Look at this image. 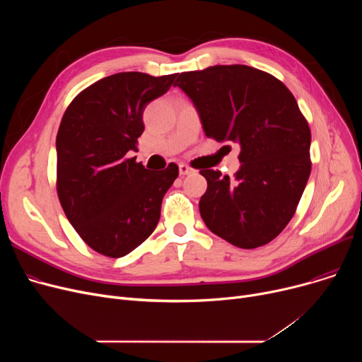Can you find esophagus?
<instances>
[{"instance_id": "obj_1", "label": "esophagus", "mask_w": 362, "mask_h": 362, "mask_svg": "<svg viewBox=\"0 0 362 362\" xmlns=\"http://www.w3.org/2000/svg\"><path fill=\"white\" fill-rule=\"evenodd\" d=\"M179 171H180V175L186 176V175H191V173H194V168H192V167H189L187 164H179Z\"/></svg>"}]
</instances>
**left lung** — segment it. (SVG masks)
<instances>
[{"label": "left lung", "instance_id": "8db88e82", "mask_svg": "<svg viewBox=\"0 0 362 362\" xmlns=\"http://www.w3.org/2000/svg\"><path fill=\"white\" fill-rule=\"evenodd\" d=\"M206 138L240 145L235 177L201 170L208 229L243 250L272 242L293 217L311 173V130L292 92L270 73L213 66L177 74Z\"/></svg>", "mask_w": 362, "mask_h": 362}]
</instances>
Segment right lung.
Instances as JSON below:
<instances>
[{"mask_svg":"<svg viewBox=\"0 0 362 362\" xmlns=\"http://www.w3.org/2000/svg\"><path fill=\"white\" fill-rule=\"evenodd\" d=\"M176 74L123 71L76 97L57 133V194L74 230L110 258L132 252L156 230L161 202L179 176L170 163L152 173L136 158L145 107L173 85Z\"/></svg>","mask_w":362,"mask_h":362,"instance_id":"right-lung-1","label":"right lung"}]
</instances>
